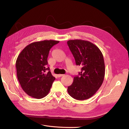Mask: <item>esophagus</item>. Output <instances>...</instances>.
Masks as SVG:
<instances>
[{"label": "esophagus", "mask_w": 129, "mask_h": 129, "mask_svg": "<svg viewBox=\"0 0 129 129\" xmlns=\"http://www.w3.org/2000/svg\"><path fill=\"white\" fill-rule=\"evenodd\" d=\"M63 75V74H58V75H57V77H60L62 76Z\"/></svg>", "instance_id": "1"}]
</instances>
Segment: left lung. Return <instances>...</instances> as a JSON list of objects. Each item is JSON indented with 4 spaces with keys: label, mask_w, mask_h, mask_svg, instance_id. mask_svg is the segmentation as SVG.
Returning a JSON list of instances; mask_svg holds the SVG:
<instances>
[{
    "label": "left lung",
    "mask_w": 129,
    "mask_h": 129,
    "mask_svg": "<svg viewBox=\"0 0 129 129\" xmlns=\"http://www.w3.org/2000/svg\"><path fill=\"white\" fill-rule=\"evenodd\" d=\"M67 44L76 64L82 67L79 75L74 77L73 83L68 87V92L76 100H87L103 83L105 75L103 54L95 45L88 41L71 40Z\"/></svg>",
    "instance_id": "1"
}]
</instances>
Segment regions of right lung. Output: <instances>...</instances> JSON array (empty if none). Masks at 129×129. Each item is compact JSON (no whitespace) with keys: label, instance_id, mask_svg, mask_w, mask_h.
<instances>
[{"label":"right lung","instance_id":"right-lung-1","mask_svg":"<svg viewBox=\"0 0 129 129\" xmlns=\"http://www.w3.org/2000/svg\"><path fill=\"white\" fill-rule=\"evenodd\" d=\"M58 42L50 40L31 43L18 55L15 63L18 80L29 96L40 99L49 93L55 78L47 67V58L50 48Z\"/></svg>","mask_w":129,"mask_h":129}]
</instances>
